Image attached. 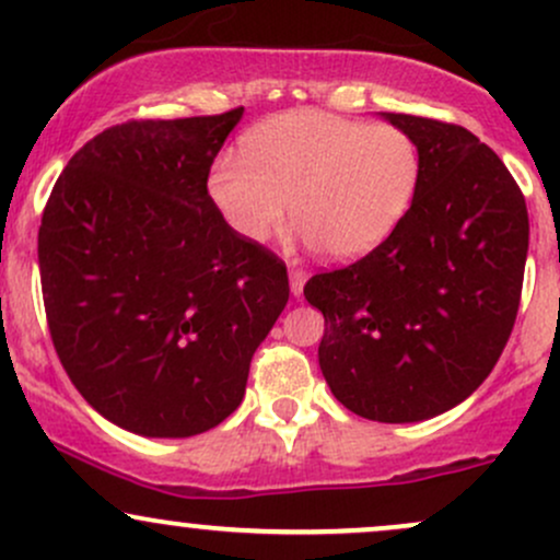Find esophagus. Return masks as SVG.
<instances>
[{"label":"esophagus","instance_id":"1","mask_svg":"<svg viewBox=\"0 0 560 560\" xmlns=\"http://www.w3.org/2000/svg\"><path fill=\"white\" fill-rule=\"evenodd\" d=\"M302 287H305V271H302V268H298V266H292V268H289V289H292L294 298H300Z\"/></svg>","mask_w":560,"mask_h":560}]
</instances>
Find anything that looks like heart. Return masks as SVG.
Masks as SVG:
<instances>
[{"instance_id": "heart-1", "label": "heart", "mask_w": 560, "mask_h": 560, "mask_svg": "<svg viewBox=\"0 0 560 560\" xmlns=\"http://www.w3.org/2000/svg\"><path fill=\"white\" fill-rule=\"evenodd\" d=\"M419 168V147L402 128L294 110L253 128L244 155L218 158L208 189L242 240L268 242L292 210L316 253L355 260L400 223Z\"/></svg>"}]
</instances>
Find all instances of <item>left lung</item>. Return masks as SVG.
Returning <instances> with one entry per match:
<instances>
[{
    "label": "left lung",
    "mask_w": 560,
    "mask_h": 560,
    "mask_svg": "<svg viewBox=\"0 0 560 560\" xmlns=\"http://www.w3.org/2000/svg\"><path fill=\"white\" fill-rule=\"evenodd\" d=\"M419 147L413 202L361 260L316 273L318 363L369 421L410 423L464 402L511 337L529 249L518 184L464 126L384 113Z\"/></svg>",
    "instance_id": "obj_1"
}]
</instances>
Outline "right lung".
<instances>
[{"label": "right lung", "instance_id": "add662e5", "mask_svg": "<svg viewBox=\"0 0 560 560\" xmlns=\"http://www.w3.org/2000/svg\"><path fill=\"white\" fill-rule=\"evenodd\" d=\"M244 107L128 120L57 178L38 229L44 311L62 369L96 413L141 436L229 419L289 300L284 260L242 240L208 195Z\"/></svg>", "mask_w": 560, "mask_h": 560}]
</instances>
